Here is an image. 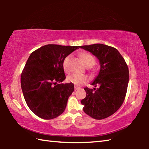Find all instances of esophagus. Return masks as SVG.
<instances>
[{"mask_svg":"<svg viewBox=\"0 0 149 149\" xmlns=\"http://www.w3.org/2000/svg\"><path fill=\"white\" fill-rule=\"evenodd\" d=\"M79 89H80V87H77V86H75V91H77V90Z\"/></svg>","mask_w":149,"mask_h":149,"instance_id":"34e87169","label":"esophagus"}]
</instances>
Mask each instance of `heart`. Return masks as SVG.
<instances>
[{
  "instance_id": "b5f03b06",
  "label": "heart",
  "mask_w": 149,
  "mask_h": 149,
  "mask_svg": "<svg viewBox=\"0 0 149 149\" xmlns=\"http://www.w3.org/2000/svg\"><path fill=\"white\" fill-rule=\"evenodd\" d=\"M81 58L82 59L83 62H84V64L88 68H91L95 64L96 60L95 57L93 56L89 52H81L79 54ZM72 56L71 55H68V56L65 58L63 60L62 65L63 68H64V72L65 73L69 72V63L71 60ZM89 80V78L87 75H80V74H72L70 75L68 77V81L69 82L72 83V84H74L77 86H80V85H83L85 83H86Z\"/></svg>"
}]
</instances>
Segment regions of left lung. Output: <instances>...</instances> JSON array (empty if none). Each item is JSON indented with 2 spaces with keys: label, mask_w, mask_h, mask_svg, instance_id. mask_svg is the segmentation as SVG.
Instances as JSON below:
<instances>
[{
  "label": "left lung",
  "mask_w": 149,
  "mask_h": 149,
  "mask_svg": "<svg viewBox=\"0 0 149 149\" xmlns=\"http://www.w3.org/2000/svg\"><path fill=\"white\" fill-rule=\"evenodd\" d=\"M90 52L99 60L100 69L91 85L96 87H85L86 97L81 103L84 111L96 120L110 116L124 101L129 83V70L125 60L114 47L103 44L79 47Z\"/></svg>",
  "instance_id": "8db88e82"
}]
</instances>
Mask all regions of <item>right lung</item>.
<instances>
[{
    "instance_id": "right-lung-1",
    "label": "right lung",
    "mask_w": 149,
    "mask_h": 149,
    "mask_svg": "<svg viewBox=\"0 0 149 149\" xmlns=\"http://www.w3.org/2000/svg\"><path fill=\"white\" fill-rule=\"evenodd\" d=\"M79 46L47 45L30 54L21 75V87L27 106L37 116L51 120L62 114L74 85L65 79L63 60Z\"/></svg>"
}]
</instances>
